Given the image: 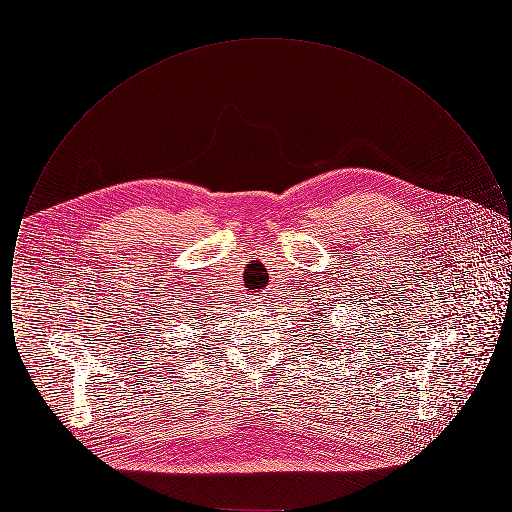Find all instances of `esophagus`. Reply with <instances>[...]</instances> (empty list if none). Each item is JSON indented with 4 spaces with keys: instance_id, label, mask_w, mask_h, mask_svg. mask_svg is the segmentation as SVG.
Returning a JSON list of instances; mask_svg holds the SVG:
<instances>
[{
    "instance_id": "34e87169",
    "label": "esophagus",
    "mask_w": 512,
    "mask_h": 512,
    "mask_svg": "<svg viewBox=\"0 0 512 512\" xmlns=\"http://www.w3.org/2000/svg\"><path fill=\"white\" fill-rule=\"evenodd\" d=\"M251 305H265V301L263 299H255V301H251Z\"/></svg>"
}]
</instances>
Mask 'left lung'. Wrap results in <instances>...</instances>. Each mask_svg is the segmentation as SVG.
<instances>
[{
    "label": "left lung",
    "instance_id": "8db88e82",
    "mask_svg": "<svg viewBox=\"0 0 512 512\" xmlns=\"http://www.w3.org/2000/svg\"><path fill=\"white\" fill-rule=\"evenodd\" d=\"M318 317H320V311H318ZM318 320H320V318H318ZM318 338H320V334H318V336H317V341H320V343H322V345H320V347H322V349H328V347H326V345H328V341H330V340H318Z\"/></svg>",
    "mask_w": 512,
    "mask_h": 512
}]
</instances>
